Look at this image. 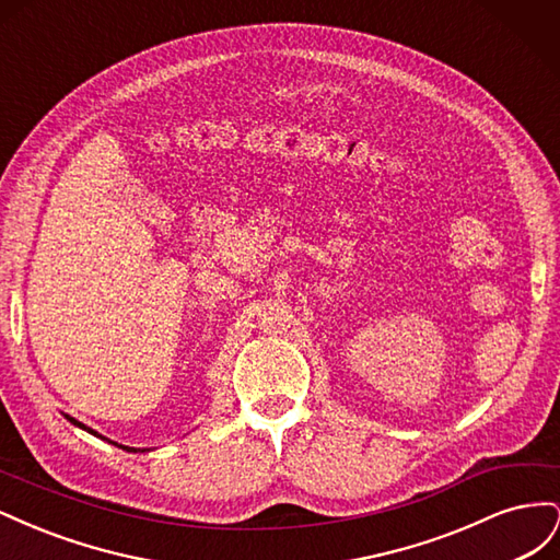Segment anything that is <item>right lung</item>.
I'll list each match as a JSON object with an SVG mask.
<instances>
[{
    "instance_id": "obj_1",
    "label": "right lung",
    "mask_w": 560,
    "mask_h": 560,
    "mask_svg": "<svg viewBox=\"0 0 560 560\" xmlns=\"http://www.w3.org/2000/svg\"><path fill=\"white\" fill-rule=\"evenodd\" d=\"M67 420H70V422H74V425H79V428H83V430H89L91 434L100 436V434H97V432H93L91 428H86V425H81V422H79V420H74V418H70V416H67ZM100 439H103V436H100ZM112 444H114V442H112ZM116 446H118V444H116ZM121 448H126V451H140V448H130V446H121Z\"/></svg>"
}]
</instances>
